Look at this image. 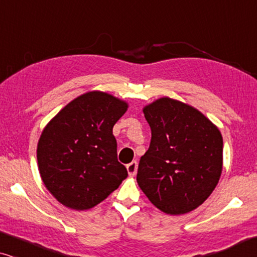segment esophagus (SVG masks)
I'll return each mask as SVG.
<instances>
[{
  "label": "esophagus",
  "instance_id": "34e87169",
  "mask_svg": "<svg viewBox=\"0 0 257 257\" xmlns=\"http://www.w3.org/2000/svg\"><path fill=\"white\" fill-rule=\"evenodd\" d=\"M137 168H138V163H137V161H132V163H130L127 166H126V170H127L130 177H135L137 174Z\"/></svg>",
  "mask_w": 257,
  "mask_h": 257
}]
</instances>
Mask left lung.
Masks as SVG:
<instances>
[{
  "instance_id": "obj_1",
  "label": "left lung",
  "mask_w": 257,
  "mask_h": 257,
  "mask_svg": "<svg viewBox=\"0 0 257 257\" xmlns=\"http://www.w3.org/2000/svg\"><path fill=\"white\" fill-rule=\"evenodd\" d=\"M152 138L137 182L161 212L181 215L206 201L222 173L223 140L205 114L163 97L143 108Z\"/></svg>"
}]
</instances>
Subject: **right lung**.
I'll return each instance as SVG.
<instances>
[{
	"label": "right lung",
	"mask_w": 257,
	"mask_h": 257,
	"mask_svg": "<svg viewBox=\"0 0 257 257\" xmlns=\"http://www.w3.org/2000/svg\"><path fill=\"white\" fill-rule=\"evenodd\" d=\"M127 107L110 93L89 91L65 105L43 128L37 144L38 171L63 206L92 208L127 177L112 133Z\"/></svg>",
	"instance_id": "add662e5"
}]
</instances>
